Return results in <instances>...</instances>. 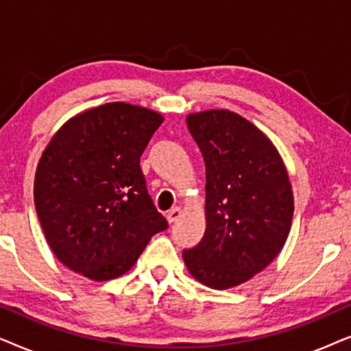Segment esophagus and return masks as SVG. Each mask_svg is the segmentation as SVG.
<instances>
[{
  "mask_svg": "<svg viewBox=\"0 0 351 351\" xmlns=\"http://www.w3.org/2000/svg\"><path fill=\"white\" fill-rule=\"evenodd\" d=\"M180 215H182V209L180 208H172L171 210H167L166 219H167V222H169V223H174L176 220H179Z\"/></svg>",
  "mask_w": 351,
  "mask_h": 351,
  "instance_id": "34e87169",
  "label": "esophagus"
}]
</instances>
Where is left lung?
I'll return each instance as SVG.
<instances>
[{
    "instance_id": "left-lung-1",
    "label": "left lung",
    "mask_w": 351,
    "mask_h": 351,
    "mask_svg": "<svg viewBox=\"0 0 351 351\" xmlns=\"http://www.w3.org/2000/svg\"><path fill=\"white\" fill-rule=\"evenodd\" d=\"M186 126L206 165V232L182 257L201 285L228 289L285 246L294 214L289 176L270 138L238 113H190Z\"/></svg>"
}]
</instances>
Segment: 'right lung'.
<instances>
[{
  "label": "right lung",
  "mask_w": 351,
  "mask_h": 351,
  "mask_svg": "<svg viewBox=\"0 0 351 351\" xmlns=\"http://www.w3.org/2000/svg\"><path fill=\"white\" fill-rule=\"evenodd\" d=\"M162 119L138 105L105 104L70 118L47 143L33 195L46 241L66 268L113 280L167 228L141 169Z\"/></svg>",
  "instance_id": "right-lung-1"
}]
</instances>
